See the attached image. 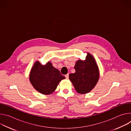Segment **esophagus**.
<instances>
[{
	"label": "esophagus",
	"instance_id": "34e87169",
	"mask_svg": "<svg viewBox=\"0 0 131 131\" xmlns=\"http://www.w3.org/2000/svg\"><path fill=\"white\" fill-rule=\"evenodd\" d=\"M65 77H66V79H68V78H69V74H68V73L67 74H66V75H65Z\"/></svg>",
	"mask_w": 131,
	"mask_h": 131
}]
</instances>
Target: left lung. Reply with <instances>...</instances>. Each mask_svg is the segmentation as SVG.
Masks as SVG:
<instances>
[{"instance_id":"1","label":"left lung","mask_w":131,"mask_h":131,"mask_svg":"<svg viewBox=\"0 0 131 131\" xmlns=\"http://www.w3.org/2000/svg\"><path fill=\"white\" fill-rule=\"evenodd\" d=\"M76 72L70 73L69 78L79 94H86L94 88L97 83L100 73L95 60L90 53H87L84 61L79 60L74 67Z\"/></svg>"}]
</instances>
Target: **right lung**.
<instances>
[{"mask_svg": "<svg viewBox=\"0 0 131 131\" xmlns=\"http://www.w3.org/2000/svg\"><path fill=\"white\" fill-rule=\"evenodd\" d=\"M65 78L50 62L46 65H42L39 61H36L29 74V80L33 87L45 95L52 94L59 82Z\"/></svg>", "mask_w": 131, "mask_h": 131, "instance_id": "add662e5", "label": "right lung"}]
</instances>
